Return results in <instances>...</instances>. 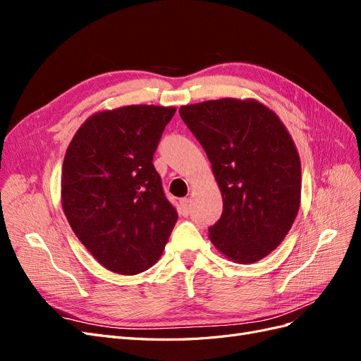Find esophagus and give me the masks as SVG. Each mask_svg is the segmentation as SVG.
Returning <instances> with one entry per match:
<instances>
[{"label":"esophagus","instance_id":"esophagus-1","mask_svg":"<svg viewBox=\"0 0 361 361\" xmlns=\"http://www.w3.org/2000/svg\"><path fill=\"white\" fill-rule=\"evenodd\" d=\"M179 212L183 216H187L190 214V199L185 197V199L180 200V203H179Z\"/></svg>","mask_w":361,"mask_h":361}]
</instances>
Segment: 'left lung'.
<instances>
[{
    "label": "left lung",
    "mask_w": 361,
    "mask_h": 361,
    "mask_svg": "<svg viewBox=\"0 0 361 361\" xmlns=\"http://www.w3.org/2000/svg\"><path fill=\"white\" fill-rule=\"evenodd\" d=\"M179 114L221 191L211 243L236 264L264 259L286 238L301 203V161L286 126L256 99L204 101L180 106Z\"/></svg>",
    "instance_id": "obj_1"
}]
</instances>
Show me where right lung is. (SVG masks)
Instances as JSON below:
<instances>
[{
    "mask_svg": "<svg viewBox=\"0 0 361 361\" xmlns=\"http://www.w3.org/2000/svg\"><path fill=\"white\" fill-rule=\"evenodd\" d=\"M174 113V106L157 105L97 111L64 155V215L92 256L116 274L154 267L178 221L152 162Z\"/></svg>",
    "mask_w": 361,
    "mask_h": 361,
    "instance_id": "obj_1",
    "label": "right lung"
}]
</instances>
